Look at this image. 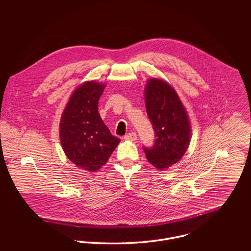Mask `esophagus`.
<instances>
[{
    "instance_id": "esophagus-1",
    "label": "esophagus",
    "mask_w": 251,
    "mask_h": 251,
    "mask_svg": "<svg viewBox=\"0 0 251 251\" xmlns=\"http://www.w3.org/2000/svg\"><path fill=\"white\" fill-rule=\"evenodd\" d=\"M124 138L126 140H128V141H135L137 139V135H136L135 132H129Z\"/></svg>"
}]
</instances>
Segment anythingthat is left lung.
Segmentation results:
<instances>
[{
  "label": "left lung",
  "instance_id": "left-lung-1",
  "mask_svg": "<svg viewBox=\"0 0 251 251\" xmlns=\"http://www.w3.org/2000/svg\"><path fill=\"white\" fill-rule=\"evenodd\" d=\"M146 110L155 139L152 147H143L146 157L162 170L177 163L190 142L187 113L176 91L165 81L150 79L145 88Z\"/></svg>",
  "mask_w": 251,
  "mask_h": 251
}]
</instances>
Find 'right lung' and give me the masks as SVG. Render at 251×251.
Here are the masks:
<instances>
[{"instance_id":"right-lung-1","label":"right lung","mask_w":251,"mask_h":251,"mask_svg":"<svg viewBox=\"0 0 251 251\" xmlns=\"http://www.w3.org/2000/svg\"><path fill=\"white\" fill-rule=\"evenodd\" d=\"M105 85L85 82L72 94L60 123V139L69 159L77 167L95 172L107 162L120 143L99 114Z\"/></svg>"}]
</instances>
